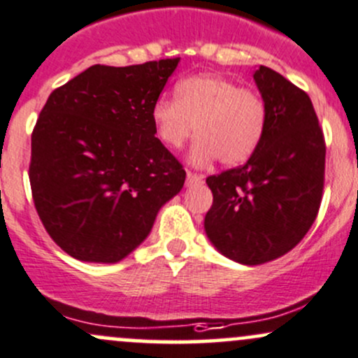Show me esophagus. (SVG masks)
Segmentation results:
<instances>
[{"label": "esophagus", "instance_id": "1", "mask_svg": "<svg viewBox=\"0 0 358 358\" xmlns=\"http://www.w3.org/2000/svg\"><path fill=\"white\" fill-rule=\"evenodd\" d=\"M204 180V176L202 175H197V173H192V171H187V185H194V183H199Z\"/></svg>", "mask_w": 358, "mask_h": 358}]
</instances>
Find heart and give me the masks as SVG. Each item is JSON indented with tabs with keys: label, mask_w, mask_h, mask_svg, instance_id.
I'll return each mask as SVG.
<instances>
[{
	"label": "heart",
	"mask_w": 358,
	"mask_h": 358,
	"mask_svg": "<svg viewBox=\"0 0 358 358\" xmlns=\"http://www.w3.org/2000/svg\"><path fill=\"white\" fill-rule=\"evenodd\" d=\"M264 99L255 90L238 87L217 73L187 77L175 85V99L161 97L152 106L157 137L171 149H182L197 129L190 161L206 166L217 157L227 166L247 161L266 130Z\"/></svg>",
	"instance_id": "heart-1"
}]
</instances>
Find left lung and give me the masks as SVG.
Returning a JSON list of instances; mask_svg holds the SVG:
<instances>
[{
    "instance_id": "8db88e82",
    "label": "left lung",
    "mask_w": 358,
    "mask_h": 358,
    "mask_svg": "<svg viewBox=\"0 0 358 358\" xmlns=\"http://www.w3.org/2000/svg\"><path fill=\"white\" fill-rule=\"evenodd\" d=\"M264 137L243 166L209 176L204 229L217 252L243 266L274 261L306 236L324 187L326 144L310 97L283 75L257 66Z\"/></svg>"
}]
</instances>
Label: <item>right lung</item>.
<instances>
[{"label":"right lung","instance_id":"obj_1","mask_svg":"<svg viewBox=\"0 0 358 358\" xmlns=\"http://www.w3.org/2000/svg\"><path fill=\"white\" fill-rule=\"evenodd\" d=\"M178 62L94 65L48 97L32 131L30 189L46 231L73 259L123 261L183 189L185 169L152 123Z\"/></svg>","mask_w":358,"mask_h":358}]
</instances>
